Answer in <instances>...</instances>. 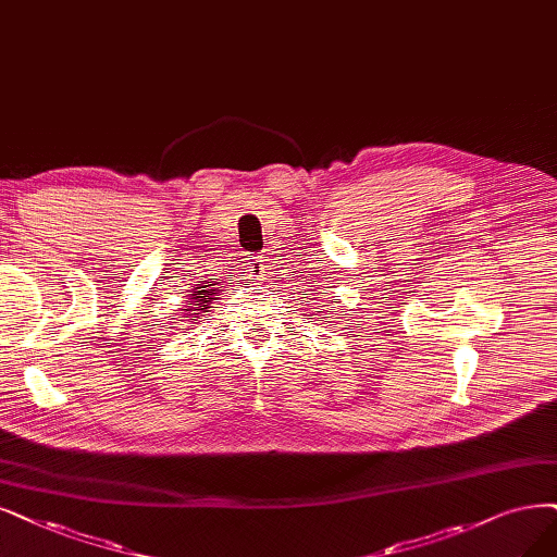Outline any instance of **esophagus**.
I'll return each instance as SVG.
<instances>
[{"instance_id": "esophagus-1", "label": "esophagus", "mask_w": 557, "mask_h": 557, "mask_svg": "<svg viewBox=\"0 0 557 557\" xmlns=\"http://www.w3.org/2000/svg\"><path fill=\"white\" fill-rule=\"evenodd\" d=\"M247 273L250 277H263L268 273V259L263 255H255L247 261Z\"/></svg>"}]
</instances>
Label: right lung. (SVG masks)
<instances>
[{
	"label": "right lung",
	"mask_w": 557,
	"mask_h": 557,
	"mask_svg": "<svg viewBox=\"0 0 557 557\" xmlns=\"http://www.w3.org/2000/svg\"><path fill=\"white\" fill-rule=\"evenodd\" d=\"M203 289V286H201ZM211 294H213V289H209V292H195L193 296H195V302L201 307V310H206V302H211Z\"/></svg>",
	"instance_id": "add662e5"
}]
</instances>
